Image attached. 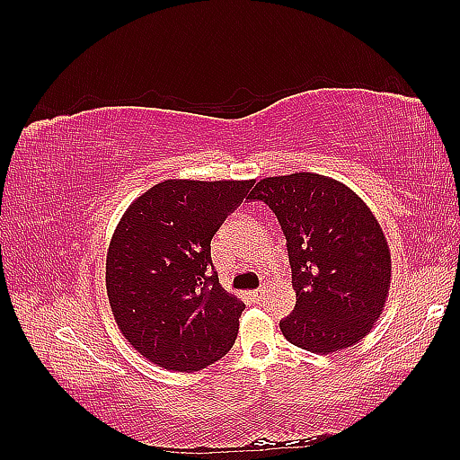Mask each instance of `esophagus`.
Returning <instances> with one entry per match:
<instances>
[{
	"label": "esophagus",
	"instance_id": "obj_1",
	"mask_svg": "<svg viewBox=\"0 0 460 460\" xmlns=\"http://www.w3.org/2000/svg\"><path fill=\"white\" fill-rule=\"evenodd\" d=\"M252 294H253V297H262V294H264V289H262V288H259V289L252 291Z\"/></svg>",
	"mask_w": 460,
	"mask_h": 460
}]
</instances>
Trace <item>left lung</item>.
<instances>
[{
  "label": "left lung",
  "instance_id": "left-lung-1",
  "mask_svg": "<svg viewBox=\"0 0 460 460\" xmlns=\"http://www.w3.org/2000/svg\"><path fill=\"white\" fill-rule=\"evenodd\" d=\"M249 199L272 208L288 240L296 309L280 323L284 338L316 355L358 343L392 284V253L370 207L316 172L262 178Z\"/></svg>",
  "mask_w": 460,
  "mask_h": 460
}]
</instances>
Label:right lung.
Returning a JSON list of instances; mask_svg holds the SVG:
<instances>
[{
    "instance_id": "add662e5",
    "label": "right lung",
    "mask_w": 460,
    "mask_h": 460,
    "mask_svg": "<svg viewBox=\"0 0 460 460\" xmlns=\"http://www.w3.org/2000/svg\"><path fill=\"white\" fill-rule=\"evenodd\" d=\"M253 182L164 180L120 217L107 249V297L122 336L149 363L196 372L232 349L245 305L211 272V240Z\"/></svg>"
}]
</instances>
